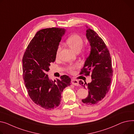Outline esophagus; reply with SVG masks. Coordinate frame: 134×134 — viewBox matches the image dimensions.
Wrapping results in <instances>:
<instances>
[{
    "label": "esophagus",
    "instance_id": "esophagus-1",
    "mask_svg": "<svg viewBox=\"0 0 134 134\" xmlns=\"http://www.w3.org/2000/svg\"><path fill=\"white\" fill-rule=\"evenodd\" d=\"M71 82H72V83L73 85H75V86H79V85L78 80L75 79H72V80H71Z\"/></svg>",
    "mask_w": 134,
    "mask_h": 134
}]
</instances>
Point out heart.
<instances>
[{
    "label": "heart",
    "instance_id": "obj_1",
    "mask_svg": "<svg viewBox=\"0 0 134 134\" xmlns=\"http://www.w3.org/2000/svg\"><path fill=\"white\" fill-rule=\"evenodd\" d=\"M67 43L68 45L75 52H77L82 49V52L84 54H87L90 51V48L88 46H83V38L78 34H73L70 35L67 39ZM61 49V46H59L57 49L55 56L58 58L59 56L60 53ZM79 67V64H70L67 66V70L69 73H73L74 70L77 69Z\"/></svg>",
    "mask_w": 134,
    "mask_h": 134
}]
</instances>
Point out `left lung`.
I'll use <instances>...</instances> for the list:
<instances>
[{
  "label": "left lung",
  "mask_w": 134,
  "mask_h": 134,
  "mask_svg": "<svg viewBox=\"0 0 134 134\" xmlns=\"http://www.w3.org/2000/svg\"><path fill=\"white\" fill-rule=\"evenodd\" d=\"M86 37L91 51L80 74L90 76L91 74L92 81L88 83L80 81L79 83L88 91V96L82 100V102L94 105L99 103L108 93L113 71L110 53L103 40L90 29L86 31Z\"/></svg>",
  "instance_id": "1"
}]
</instances>
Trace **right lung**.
Segmentation results:
<instances>
[{"instance_id": "1", "label": "right lung", "mask_w": 134, "mask_h": 134, "mask_svg": "<svg viewBox=\"0 0 134 134\" xmlns=\"http://www.w3.org/2000/svg\"><path fill=\"white\" fill-rule=\"evenodd\" d=\"M65 30L48 28L41 30L29 43L23 58V77L28 94L36 104L44 109L58 107L61 93L70 85V78L66 75L54 81L46 74L49 66L55 60L56 51Z\"/></svg>"}]
</instances>
